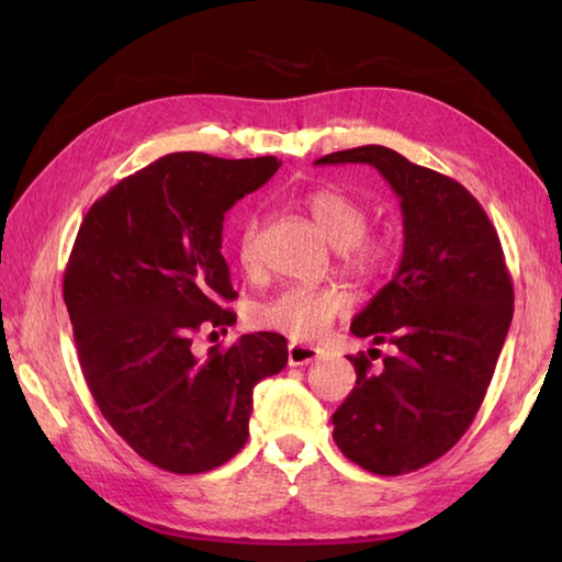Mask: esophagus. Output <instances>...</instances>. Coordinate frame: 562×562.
I'll return each instance as SVG.
<instances>
[{
    "label": "esophagus",
    "mask_w": 562,
    "mask_h": 562,
    "mask_svg": "<svg viewBox=\"0 0 562 562\" xmlns=\"http://www.w3.org/2000/svg\"><path fill=\"white\" fill-rule=\"evenodd\" d=\"M318 355H321V350L312 348V345H302V342H290L288 345V362H290V367H300V364L314 362Z\"/></svg>",
    "instance_id": "obj_1"
}]
</instances>
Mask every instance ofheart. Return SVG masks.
<instances>
[{"mask_svg":"<svg viewBox=\"0 0 562 562\" xmlns=\"http://www.w3.org/2000/svg\"><path fill=\"white\" fill-rule=\"evenodd\" d=\"M300 205L324 234L326 241L338 248L340 270L355 282L376 280L386 268L389 244L369 234V210L360 200L338 188H314L302 195ZM258 222L248 217L238 232L236 254L246 272L258 270L256 254ZM350 306L348 292L340 288H288L272 300L256 306L254 318L260 328L278 330L294 340H314Z\"/></svg>","mask_w":562,"mask_h":562,"instance_id":"b5f03b06","label":"heart"}]
</instances>
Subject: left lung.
Segmentation results:
<instances>
[{
  "label": "left lung",
  "mask_w": 562,
  "mask_h": 562,
  "mask_svg": "<svg viewBox=\"0 0 562 562\" xmlns=\"http://www.w3.org/2000/svg\"><path fill=\"white\" fill-rule=\"evenodd\" d=\"M316 164H369L401 198L403 258L350 330L393 345L348 357L357 381L333 413L340 451L376 475L437 461L471 427L515 314L503 244L481 202L453 178L381 145Z\"/></svg>",
  "instance_id": "8db88e82"
}]
</instances>
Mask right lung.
Masks as SVG:
<instances>
[{"instance_id": "add662e5", "label": "right lung", "mask_w": 562, "mask_h": 562, "mask_svg": "<svg viewBox=\"0 0 562 562\" xmlns=\"http://www.w3.org/2000/svg\"><path fill=\"white\" fill-rule=\"evenodd\" d=\"M280 169L274 157L166 154L123 178L83 217L65 270V304L87 386L142 459L205 473L244 449L254 386L288 364L278 333L193 352L200 330L236 324L222 224Z\"/></svg>"}]
</instances>
